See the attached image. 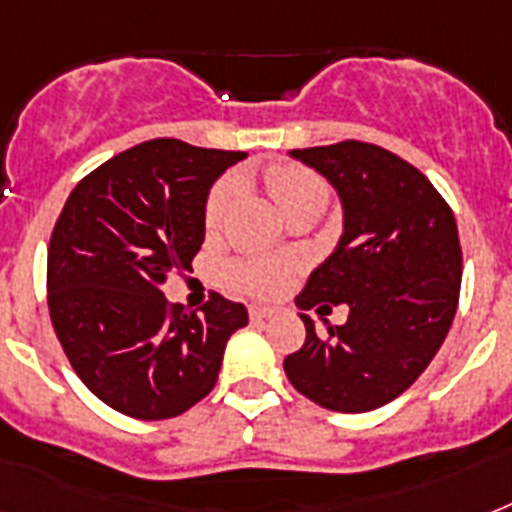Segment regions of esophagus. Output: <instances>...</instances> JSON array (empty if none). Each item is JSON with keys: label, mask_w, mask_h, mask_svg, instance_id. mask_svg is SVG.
I'll return each mask as SVG.
<instances>
[{"label": "esophagus", "mask_w": 512, "mask_h": 512, "mask_svg": "<svg viewBox=\"0 0 512 512\" xmlns=\"http://www.w3.org/2000/svg\"><path fill=\"white\" fill-rule=\"evenodd\" d=\"M273 316H276L273 308H260V305H252V308H249V319L252 321H265V319H273Z\"/></svg>", "instance_id": "esophagus-1"}]
</instances>
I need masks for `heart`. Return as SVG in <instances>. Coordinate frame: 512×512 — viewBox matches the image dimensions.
Wrapping results in <instances>:
<instances>
[{
	"mask_svg": "<svg viewBox=\"0 0 512 512\" xmlns=\"http://www.w3.org/2000/svg\"><path fill=\"white\" fill-rule=\"evenodd\" d=\"M265 188H268V193H271L273 201L279 204L284 215L300 207V204H308V201L327 204L329 196L327 183L316 172L297 167V164H276L271 170H265ZM233 191H236V183H233L231 177L220 180L209 191L207 207H204V228L209 233L217 231L220 223H223L228 204L233 199ZM289 271H292V263H287V260L244 257V260H236V263L228 265L225 279L239 292H247V295L255 297H271L281 292V287L287 284Z\"/></svg>",
	"mask_w": 512,
	"mask_h": 512,
	"instance_id": "heart-1",
	"label": "heart"
}]
</instances>
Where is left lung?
<instances>
[{
  "mask_svg": "<svg viewBox=\"0 0 512 512\" xmlns=\"http://www.w3.org/2000/svg\"><path fill=\"white\" fill-rule=\"evenodd\" d=\"M289 156L327 177L342 204L340 241L297 305L345 303L348 321L319 335L300 313L305 342L284 358V372L313 404L372 412L428 369L452 327L462 281L457 223L428 177L380 146L342 140Z\"/></svg>",
  "mask_w": 512,
  "mask_h": 512,
  "instance_id": "8db88e82",
  "label": "left lung"
}]
</instances>
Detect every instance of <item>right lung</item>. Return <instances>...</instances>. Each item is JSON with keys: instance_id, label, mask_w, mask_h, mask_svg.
I'll return each instance as SVG.
<instances>
[{"instance_id": "obj_1", "label": "right lung", "mask_w": 512, "mask_h": 512, "mask_svg": "<svg viewBox=\"0 0 512 512\" xmlns=\"http://www.w3.org/2000/svg\"><path fill=\"white\" fill-rule=\"evenodd\" d=\"M244 151L159 138L79 180L47 249V305L79 380L116 412L170 420L215 388L247 308L212 295L201 313L167 303L170 273L204 244L209 188Z\"/></svg>"}]
</instances>
